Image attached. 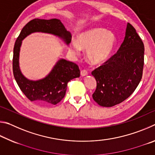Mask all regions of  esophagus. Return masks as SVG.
I'll return each mask as SVG.
<instances>
[{
    "mask_svg": "<svg viewBox=\"0 0 155 155\" xmlns=\"http://www.w3.org/2000/svg\"><path fill=\"white\" fill-rule=\"evenodd\" d=\"M87 74H88V72L87 70H83L81 71V75L82 76V77H85V76H87Z\"/></svg>",
    "mask_w": 155,
    "mask_h": 155,
    "instance_id": "34e87169",
    "label": "esophagus"
}]
</instances>
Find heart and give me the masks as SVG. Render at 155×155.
I'll return each mask as SVG.
<instances>
[{
	"label": "heart",
	"instance_id": "obj_1",
	"mask_svg": "<svg viewBox=\"0 0 155 155\" xmlns=\"http://www.w3.org/2000/svg\"><path fill=\"white\" fill-rule=\"evenodd\" d=\"M116 44L117 38L114 33L106 28L97 27L80 33L77 42H70L69 50L77 55L81 49H87L86 57L88 61L92 64L100 65L111 57Z\"/></svg>",
	"mask_w": 155,
	"mask_h": 155
}]
</instances>
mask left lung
Returning a JSON list of instances; mask_svg holds the SVG:
<instances>
[{
	"instance_id": "left-lung-1",
	"label": "left lung",
	"mask_w": 155,
	"mask_h": 155,
	"mask_svg": "<svg viewBox=\"0 0 155 155\" xmlns=\"http://www.w3.org/2000/svg\"><path fill=\"white\" fill-rule=\"evenodd\" d=\"M143 61V41L128 23L124 40L117 53L91 72L97 84L92 95L95 102L110 107L128 98L142 77Z\"/></svg>"
}]
</instances>
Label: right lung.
Listing matches in <instances>:
<instances>
[{"label":"right lung","instance_id":"add662e5","mask_svg":"<svg viewBox=\"0 0 155 155\" xmlns=\"http://www.w3.org/2000/svg\"><path fill=\"white\" fill-rule=\"evenodd\" d=\"M41 32L57 36L66 45L71 42L72 35L58 19H33L21 31L15 41L13 57V72L21 91L31 101L41 104H56L65 96L68 83L80 77V70L74 63L60 59L45 77L33 81L26 78L19 65L20 47L22 40L31 33Z\"/></svg>","mask_w":155,"mask_h":155}]
</instances>
